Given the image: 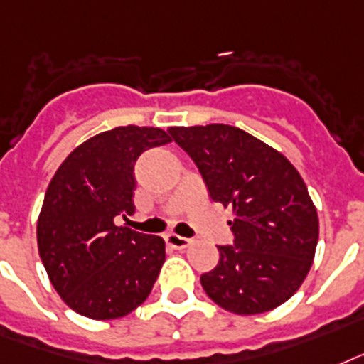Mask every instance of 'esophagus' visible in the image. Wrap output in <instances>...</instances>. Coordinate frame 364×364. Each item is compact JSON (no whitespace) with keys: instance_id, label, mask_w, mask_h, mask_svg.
I'll return each mask as SVG.
<instances>
[{"instance_id":"34e87169","label":"esophagus","mask_w":364,"mask_h":364,"mask_svg":"<svg viewBox=\"0 0 364 364\" xmlns=\"http://www.w3.org/2000/svg\"><path fill=\"white\" fill-rule=\"evenodd\" d=\"M165 241H167L168 247H173V249H186V247H190L191 243V239L176 235V233H168V235H165Z\"/></svg>"}]
</instances>
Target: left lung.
Masks as SVG:
<instances>
[{
  "label": "left lung",
  "mask_w": 364,
  "mask_h": 364,
  "mask_svg": "<svg viewBox=\"0 0 364 364\" xmlns=\"http://www.w3.org/2000/svg\"><path fill=\"white\" fill-rule=\"evenodd\" d=\"M171 140L199 168L208 196L233 208V245L203 273L208 298L237 315L264 314L287 302L314 264L317 210L292 163L237 127H171Z\"/></svg>",
  "instance_id": "obj_1"
}]
</instances>
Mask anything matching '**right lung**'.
<instances>
[{
	"mask_svg": "<svg viewBox=\"0 0 364 364\" xmlns=\"http://www.w3.org/2000/svg\"><path fill=\"white\" fill-rule=\"evenodd\" d=\"M171 142L157 127H115L77 146L50 180L38 249L60 298L89 319H115L148 298L165 262L157 235L115 226L134 213V163Z\"/></svg>",
	"mask_w": 364,
	"mask_h": 364,
	"instance_id": "obj_1",
	"label": "right lung"
}]
</instances>
